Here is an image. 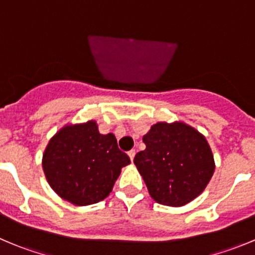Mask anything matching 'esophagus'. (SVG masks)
<instances>
[{
    "label": "esophagus",
    "mask_w": 255,
    "mask_h": 255,
    "mask_svg": "<svg viewBox=\"0 0 255 255\" xmlns=\"http://www.w3.org/2000/svg\"><path fill=\"white\" fill-rule=\"evenodd\" d=\"M128 156H129L130 160L133 161V159H134V156H135V150H134V149H132V150L128 151Z\"/></svg>",
    "instance_id": "1"
}]
</instances>
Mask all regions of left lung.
Returning a JSON list of instances; mask_svg holds the SVG:
<instances>
[{
  "label": "left lung",
  "mask_w": 255,
  "mask_h": 255,
  "mask_svg": "<svg viewBox=\"0 0 255 255\" xmlns=\"http://www.w3.org/2000/svg\"><path fill=\"white\" fill-rule=\"evenodd\" d=\"M143 142L145 149L135 154L133 161L154 201L180 207L206 189L215 160L199 130L184 122H158Z\"/></svg>",
  "instance_id": "obj_1"
}]
</instances>
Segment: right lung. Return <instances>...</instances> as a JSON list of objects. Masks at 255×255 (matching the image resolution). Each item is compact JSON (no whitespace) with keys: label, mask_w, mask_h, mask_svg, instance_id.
Instances as JSON below:
<instances>
[{"label":"right lung","mask_w":255,"mask_h":255,"mask_svg":"<svg viewBox=\"0 0 255 255\" xmlns=\"http://www.w3.org/2000/svg\"><path fill=\"white\" fill-rule=\"evenodd\" d=\"M43 170L51 189L76 206L97 204L112 191L129 156L112 133L101 134L95 121L68 125L49 140Z\"/></svg>","instance_id":"right-lung-1"}]
</instances>
